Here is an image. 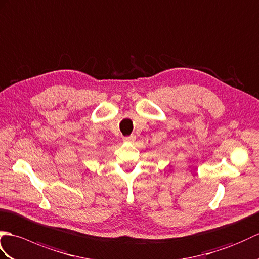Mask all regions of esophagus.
<instances>
[{
	"label": "esophagus",
	"instance_id": "1",
	"mask_svg": "<svg viewBox=\"0 0 259 259\" xmlns=\"http://www.w3.org/2000/svg\"><path fill=\"white\" fill-rule=\"evenodd\" d=\"M124 142H134L135 141V136L131 135V136H125L123 139Z\"/></svg>",
	"mask_w": 259,
	"mask_h": 259
}]
</instances>
